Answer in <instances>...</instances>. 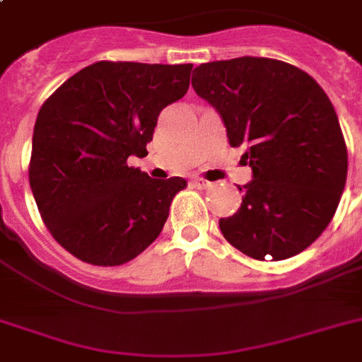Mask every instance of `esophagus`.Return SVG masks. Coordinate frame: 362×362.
I'll return each instance as SVG.
<instances>
[{"label":"esophagus","mask_w":362,"mask_h":362,"mask_svg":"<svg viewBox=\"0 0 362 362\" xmlns=\"http://www.w3.org/2000/svg\"><path fill=\"white\" fill-rule=\"evenodd\" d=\"M193 186L199 187V189H206V187L212 186V182L204 180V178H195V180H193Z\"/></svg>","instance_id":"34e87169"}]
</instances>
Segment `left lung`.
Masks as SVG:
<instances>
[{
  "instance_id": "left-lung-1",
  "label": "left lung",
  "mask_w": 362,
  "mask_h": 362,
  "mask_svg": "<svg viewBox=\"0 0 362 362\" xmlns=\"http://www.w3.org/2000/svg\"><path fill=\"white\" fill-rule=\"evenodd\" d=\"M193 90L226 124L253 170L237 214L221 218L226 240L247 257L297 255L331 223L348 175V148L331 99L295 65L272 58L201 64Z\"/></svg>"
}]
</instances>
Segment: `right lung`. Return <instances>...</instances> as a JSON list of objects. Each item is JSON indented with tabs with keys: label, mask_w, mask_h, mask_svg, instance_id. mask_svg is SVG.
I'll return each mask as SVG.
<instances>
[{
	"label": "right lung",
	"mask_w": 362,
	"mask_h": 362,
	"mask_svg": "<svg viewBox=\"0 0 362 362\" xmlns=\"http://www.w3.org/2000/svg\"><path fill=\"white\" fill-rule=\"evenodd\" d=\"M192 69V64L98 62L42 103L30 187L47 229L71 255L118 267L159 237L186 180H153L127 159L148 156L159 112L186 95Z\"/></svg>",
	"instance_id": "right-lung-1"
}]
</instances>
